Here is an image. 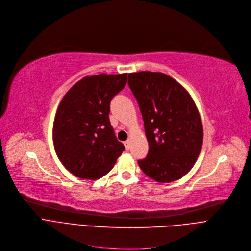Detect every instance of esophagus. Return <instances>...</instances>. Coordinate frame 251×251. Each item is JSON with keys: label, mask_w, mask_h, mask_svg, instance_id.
Returning a JSON list of instances; mask_svg holds the SVG:
<instances>
[{"label": "esophagus", "mask_w": 251, "mask_h": 251, "mask_svg": "<svg viewBox=\"0 0 251 251\" xmlns=\"http://www.w3.org/2000/svg\"><path fill=\"white\" fill-rule=\"evenodd\" d=\"M125 146H126V148L128 150V149H130V140H126V142H125Z\"/></svg>", "instance_id": "esophagus-1"}]
</instances>
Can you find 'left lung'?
Wrapping results in <instances>:
<instances>
[{
    "instance_id": "8db88e82",
    "label": "left lung",
    "mask_w": 251,
    "mask_h": 251,
    "mask_svg": "<svg viewBox=\"0 0 251 251\" xmlns=\"http://www.w3.org/2000/svg\"><path fill=\"white\" fill-rule=\"evenodd\" d=\"M148 141V153L138 165L159 183L181 179L194 166L203 144V125L187 90L161 72L128 74Z\"/></svg>"
}]
</instances>
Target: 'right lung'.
<instances>
[{
  "mask_svg": "<svg viewBox=\"0 0 251 251\" xmlns=\"http://www.w3.org/2000/svg\"><path fill=\"white\" fill-rule=\"evenodd\" d=\"M126 81L127 73L87 76L61 100L53 123V144L63 166L76 177L95 180L105 176L125 150L109 113L112 99Z\"/></svg>",
  "mask_w": 251,
  "mask_h": 251,
  "instance_id": "obj_1",
  "label": "right lung"
}]
</instances>
